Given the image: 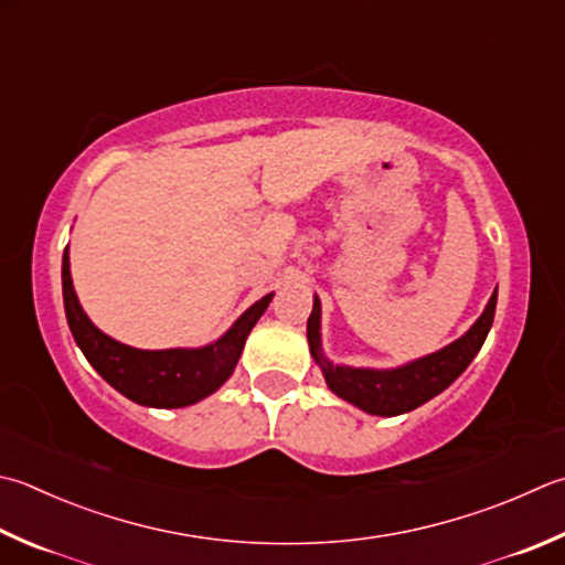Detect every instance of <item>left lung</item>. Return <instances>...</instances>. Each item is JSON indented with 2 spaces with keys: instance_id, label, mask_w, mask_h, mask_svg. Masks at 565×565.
I'll return each instance as SVG.
<instances>
[{
  "instance_id": "left-lung-1",
  "label": "left lung",
  "mask_w": 565,
  "mask_h": 565,
  "mask_svg": "<svg viewBox=\"0 0 565 565\" xmlns=\"http://www.w3.org/2000/svg\"><path fill=\"white\" fill-rule=\"evenodd\" d=\"M497 310V290L489 297L482 317L467 329V332L435 354L415 359L411 364L398 369H354V366H334L322 354V339H319V317H322V305L315 295L312 315L307 319V342H310V354L324 374L327 386L332 388L339 398L354 403L356 408L371 415H401L413 408L423 406L443 393L450 383L470 366V361L482 349L489 334V327L494 322Z\"/></svg>"
}]
</instances>
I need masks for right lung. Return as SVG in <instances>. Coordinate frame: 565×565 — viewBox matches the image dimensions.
Listing matches in <instances>:
<instances>
[{"label":"right lung","mask_w":565,"mask_h":565,"mask_svg":"<svg viewBox=\"0 0 565 565\" xmlns=\"http://www.w3.org/2000/svg\"><path fill=\"white\" fill-rule=\"evenodd\" d=\"M61 280L71 334L85 359L125 398L150 408H184L221 388L236 369L250 329L273 300V292L265 295L214 344L201 349L147 351L115 342L83 312L76 290H73L68 248L63 250Z\"/></svg>","instance_id":"right-lung-1"}]
</instances>
